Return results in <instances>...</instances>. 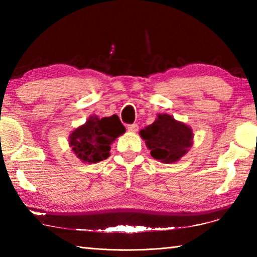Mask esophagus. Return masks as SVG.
Wrapping results in <instances>:
<instances>
[{"mask_svg": "<svg viewBox=\"0 0 257 257\" xmlns=\"http://www.w3.org/2000/svg\"><path fill=\"white\" fill-rule=\"evenodd\" d=\"M127 129L129 130V132H132V133H136L137 130H138V124H137V123L128 124V125H127Z\"/></svg>", "mask_w": 257, "mask_h": 257, "instance_id": "obj_1", "label": "esophagus"}]
</instances>
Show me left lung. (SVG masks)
<instances>
[{"instance_id":"left-lung-1","label":"left lung","mask_w":257,"mask_h":257,"mask_svg":"<svg viewBox=\"0 0 257 257\" xmlns=\"http://www.w3.org/2000/svg\"><path fill=\"white\" fill-rule=\"evenodd\" d=\"M141 136L151 150L152 158L173 163L184 156L193 141V132L171 115L159 114L153 123L141 130Z\"/></svg>"}]
</instances>
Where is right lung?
Instances as JSON below:
<instances>
[{
    "label": "right lung",
    "instance_id": "right-lung-1",
    "mask_svg": "<svg viewBox=\"0 0 257 257\" xmlns=\"http://www.w3.org/2000/svg\"><path fill=\"white\" fill-rule=\"evenodd\" d=\"M125 128L118 115L98 119L90 116L70 135V146L82 162L97 163L110 156L111 144Z\"/></svg>",
    "mask_w": 257,
    "mask_h": 257
}]
</instances>
